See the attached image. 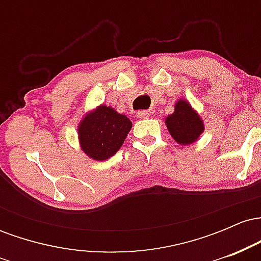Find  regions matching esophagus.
<instances>
[{
  "instance_id": "esophagus-1",
  "label": "esophagus",
  "mask_w": 261,
  "mask_h": 261,
  "mask_svg": "<svg viewBox=\"0 0 261 261\" xmlns=\"http://www.w3.org/2000/svg\"><path fill=\"white\" fill-rule=\"evenodd\" d=\"M149 116H151V113L148 110H141V112L137 113V118L140 119H147Z\"/></svg>"
}]
</instances>
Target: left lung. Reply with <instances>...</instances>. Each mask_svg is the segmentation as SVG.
I'll return each mask as SVG.
<instances>
[{"label":"left lung","mask_w":261,"mask_h":261,"mask_svg":"<svg viewBox=\"0 0 261 261\" xmlns=\"http://www.w3.org/2000/svg\"><path fill=\"white\" fill-rule=\"evenodd\" d=\"M166 125L173 139L180 145L195 142L205 128L199 114L185 99L176 101L174 113L167 116Z\"/></svg>","instance_id":"8db88e82"}]
</instances>
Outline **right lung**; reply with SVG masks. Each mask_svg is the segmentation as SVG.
Wrapping results in <instances>:
<instances>
[{"label":"right lung","mask_w":261,"mask_h":261,"mask_svg":"<svg viewBox=\"0 0 261 261\" xmlns=\"http://www.w3.org/2000/svg\"><path fill=\"white\" fill-rule=\"evenodd\" d=\"M131 127L133 122L126 115L112 107L99 106L80 122L81 148L92 160L106 161L119 151Z\"/></svg>","instance_id":"1"}]
</instances>
